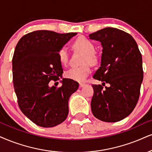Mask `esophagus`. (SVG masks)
I'll return each mask as SVG.
<instances>
[{
  "mask_svg": "<svg viewBox=\"0 0 152 152\" xmlns=\"http://www.w3.org/2000/svg\"><path fill=\"white\" fill-rule=\"evenodd\" d=\"M85 85V83H80V87H83Z\"/></svg>",
  "mask_w": 152,
  "mask_h": 152,
  "instance_id": "esophagus-1",
  "label": "esophagus"
}]
</instances>
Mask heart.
I'll return each mask as SVG.
<instances>
[{
  "label": "heart",
  "mask_w": 152,
  "mask_h": 152,
  "mask_svg": "<svg viewBox=\"0 0 152 152\" xmlns=\"http://www.w3.org/2000/svg\"><path fill=\"white\" fill-rule=\"evenodd\" d=\"M73 46L76 49L81 50L85 53L82 63L85 64L80 67H73L65 72V77L68 79L77 82L85 81L90 72V67L87 63L93 64L96 61L94 55L95 46L91 41L85 37H79L73 43ZM58 58L62 64L65 65L69 59L68 50L66 47L61 48L58 51Z\"/></svg>",
  "instance_id": "heart-1"
}]
</instances>
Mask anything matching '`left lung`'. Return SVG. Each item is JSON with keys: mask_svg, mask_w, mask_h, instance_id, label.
<instances>
[{"mask_svg": "<svg viewBox=\"0 0 152 152\" xmlns=\"http://www.w3.org/2000/svg\"><path fill=\"white\" fill-rule=\"evenodd\" d=\"M89 37L103 48L101 66L93 76L103 83L92 85L91 112L102 121H120L132 113L139 99L143 80L141 53L132 37L117 28H104ZM106 83L110 86L104 89Z\"/></svg>", "mask_w": 152, "mask_h": 152, "instance_id": "obj_1", "label": "left lung"}]
</instances>
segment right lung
<instances>
[{
  "mask_svg": "<svg viewBox=\"0 0 152 152\" xmlns=\"http://www.w3.org/2000/svg\"><path fill=\"white\" fill-rule=\"evenodd\" d=\"M77 33L58 34L38 30L20 39L12 58L15 91L22 112L35 124L52 128L68 115V101L79 87L75 80L63 78L61 87H49L63 72L58 51Z\"/></svg>",
  "mask_w": 152,
  "mask_h": 152,
  "instance_id": "right-lung-1",
  "label": "right lung"
}]
</instances>
